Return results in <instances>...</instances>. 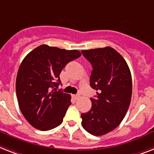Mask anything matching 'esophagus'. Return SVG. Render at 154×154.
<instances>
[{"instance_id": "esophagus-1", "label": "esophagus", "mask_w": 154, "mask_h": 154, "mask_svg": "<svg viewBox=\"0 0 154 154\" xmlns=\"http://www.w3.org/2000/svg\"><path fill=\"white\" fill-rule=\"evenodd\" d=\"M73 98L77 100V99H79V98H80V95H79V94H75V95H73Z\"/></svg>"}]
</instances>
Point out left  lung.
<instances>
[{
  "label": "left lung",
  "instance_id": "1",
  "mask_svg": "<svg viewBox=\"0 0 154 154\" xmlns=\"http://www.w3.org/2000/svg\"><path fill=\"white\" fill-rule=\"evenodd\" d=\"M92 65L90 85L96 90L91 109L81 114L91 134L102 136L114 130L126 115L132 95V78L126 60L110 47L82 51Z\"/></svg>",
  "mask_w": 154,
  "mask_h": 154
}]
</instances>
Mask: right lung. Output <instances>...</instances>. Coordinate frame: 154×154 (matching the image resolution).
<instances>
[{"mask_svg": "<svg viewBox=\"0 0 154 154\" xmlns=\"http://www.w3.org/2000/svg\"><path fill=\"white\" fill-rule=\"evenodd\" d=\"M79 56L78 50L43 44L24 57L17 72L16 91L20 111L33 127L46 131L62 123L71 103L69 94L56 91L60 74Z\"/></svg>", "mask_w": 154, "mask_h": 154, "instance_id": "obj_1", "label": "right lung"}]
</instances>
